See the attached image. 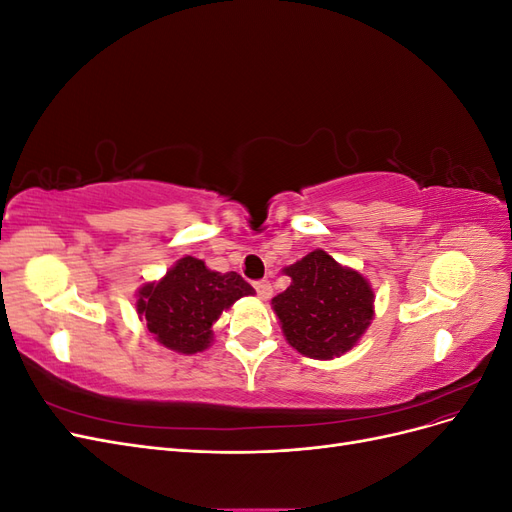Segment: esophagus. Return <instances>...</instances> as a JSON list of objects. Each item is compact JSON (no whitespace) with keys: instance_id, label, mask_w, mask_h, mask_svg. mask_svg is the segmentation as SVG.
Masks as SVG:
<instances>
[{"instance_id":"esophagus-1","label":"esophagus","mask_w":512,"mask_h":512,"mask_svg":"<svg viewBox=\"0 0 512 512\" xmlns=\"http://www.w3.org/2000/svg\"><path fill=\"white\" fill-rule=\"evenodd\" d=\"M254 288H256V292H258V297H260V299H269V297H271V292H273V288H271V284H269L267 280H260V282H256V284H254Z\"/></svg>"}]
</instances>
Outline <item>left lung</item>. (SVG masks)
I'll use <instances>...</instances> for the list:
<instances>
[{"mask_svg":"<svg viewBox=\"0 0 512 512\" xmlns=\"http://www.w3.org/2000/svg\"><path fill=\"white\" fill-rule=\"evenodd\" d=\"M284 273L290 286L271 305L288 344L318 361L352 350L374 318V290L365 277L324 250L309 252Z\"/></svg>","mask_w":512,"mask_h":512,"instance_id":"left-lung-1","label":"left lung"}]
</instances>
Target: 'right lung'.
<instances>
[{"mask_svg": "<svg viewBox=\"0 0 512 512\" xmlns=\"http://www.w3.org/2000/svg\"><path fill=\"white\" fill-rule=\"evenodd\" d=\"M247 294L254 288L239 273L211 271L203 260L185 256L160 282L138 290L136 312L164 348L194 354L211 344V327L224 309Z\"/></svg>", "mask_w": 512, "mask_h": 512, "instance_id": "1", "label": "right lung"}]
</instances>
